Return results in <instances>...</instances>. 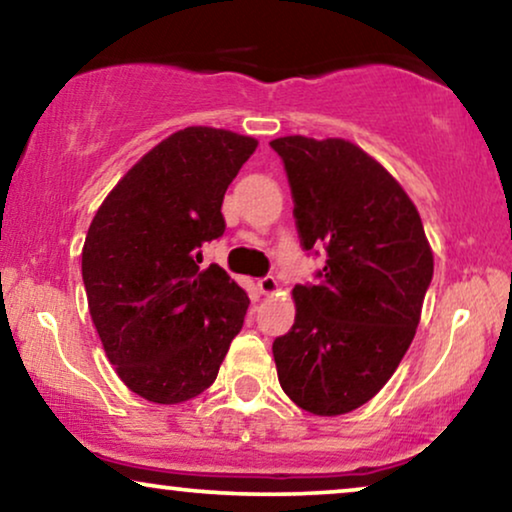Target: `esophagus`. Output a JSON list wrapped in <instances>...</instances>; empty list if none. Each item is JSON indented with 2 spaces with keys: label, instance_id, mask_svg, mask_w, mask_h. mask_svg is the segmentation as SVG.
<instances>
[{
  "label": "esophagus",
  "instance_id": "esophagus-1",
  "mask_svg": "<svg viewBox=\"0 0 512 512\" xmlns=\"http://www.w3.org/2000/svg\"><path fill=\"white\" fill-rule=\"evenodd\" d=\"M257 290L262 292V295H276L278 292V281L274 276H264L257 281Z\"/></svg>",
  "mask_w": 512,
  "mask_h": 512
}]
</instances>
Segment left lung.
Masks as SVG:
<instances>
[{"label":"left lung","mask_w":512,"mask_h":512,"mask_svg":"<svg viewBox=\"0 0 512 512\" xmlns=\"http://www.w3.org/2000/svg\"><path fill=\"white\" fill-rule=\"evenodd\" d=\"M285 163L306 250L325 245L318 285H295V325L274 342L278 381L318 417L358 410L410 349L433 278L419 210L381 163L344 138L271 140Z\"/></svg>","instance_id":"8db88e82"}]
</instances>
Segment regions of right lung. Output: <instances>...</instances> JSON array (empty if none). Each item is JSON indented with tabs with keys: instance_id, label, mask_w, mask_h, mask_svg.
<instances>
[{
	"instance_id": "1",
	"label": "right lung",
	"mask_w": 512,
	"mask_h": 512,
	"mask_svg": "<svg viewBox=\"0 0 512 512\" xmlns=\"http://www.w3.org/2000/svg\"><path fill=\"white\" fill-rule=\"evenodd\" d=\"M257 142L210 126L149 149L102 201L81 250L88 311L119 379L156 405L213 384L250 299L201 245L224 234L222 201Z\"/></svg>"
}]
</instances>
